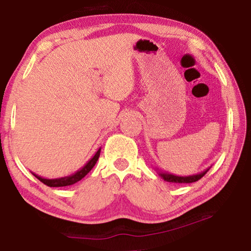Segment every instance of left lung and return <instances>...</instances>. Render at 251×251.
<instances>
[{
	"instance_id": "1",
	"label": "left lung",
	"mask_w": 251,
	"mask_h": 251,
	"mask_svg": "<svg viewBox=\"0 0 251 251\" xmlns=\"http://www.w3.org/2000/svg\"><path fill=\"white\" fill-rule=\"evenodd\" d=\"M210 167L206 168L205 171H202L201 173L195 174V175H189V176H177L167 172H161L158 168H155V169L157 171V173H158V175L163 178L164 180L169 181V182H176V184H190V182L197 181L201 179L202 176H205V174L209 171Z\"/></svg>"
}]
</instances>
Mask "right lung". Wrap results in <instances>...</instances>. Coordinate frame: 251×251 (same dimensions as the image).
I'll list each match as a JSON object with an SVG mask.
<instances>
[{"label": "right lung", "mask_w": 251, "mask_h": 251, "mask_svg": "<svg viewBox=\"0 0 251 251\" xmlns=\"http://www.w3.org/2000/svg\"><path fill=\"white\" fill-rule=\"evenodd\" d=\"M100 154V148H99V151L95 152V155L93 156L92 158L88 160L82 168L78 169L77 172H75L74 174H72V175H70V176L54 178V179H48V178H43L39 175H36V174H34V173H32V174L37 178V179L41 180L43 184H45L49 187H64V186L73 185V184H75V182L79 181L82 178H84L88 173L92 171V168L95 166L96 161L99 160Z\"/></svg>", "instance_id": "add662e5"}]
</instances>
